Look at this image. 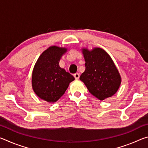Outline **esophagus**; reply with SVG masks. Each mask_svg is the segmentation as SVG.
<instances>
[{"mask_svg":"<svg viewBox=\"0 0 148 148\" xmlns=\"http://www.w3.org/2000/svg\"><path fill=\"white\" fill-rule=\"evenodd\" d=\"M74 76L75 77V79H79V74L78 73H76L74 74Z\"/></svg>","mask_w":148,"mask_h":148,"instance_id":"esophagus-1","label":"esophagus"}]
</instances>
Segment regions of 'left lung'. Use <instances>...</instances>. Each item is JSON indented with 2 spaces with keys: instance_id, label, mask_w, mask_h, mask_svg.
<instances>
[{
  "instance_id": "left-lung-1",
  "label": "left lung",
  "mask_w": 148,
  "mask_h": 148,
  "mask_svg": "<svg viewBox=\"0 0 148 148\" xmlns=\"http://www.w3.org/2000/svg\"><path fill=\"white\" fill-rule=\"evenodd\" d=\"M86 70L79 79L90 93L101 101L114 95L121 84V76L110 56L101 48L83 49Z\"/></svg>"
}]
</instances>
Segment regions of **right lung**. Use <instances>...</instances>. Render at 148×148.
<instances>
[{
    "mask_svg": "<svg viewBox=\"0 0 148 148\" xmlns=\"http://www.w3.org/2000/svg\"><path fill=\"white\" fill-rule=\"evenodd\" d=\"M66 48L51 46L42 53L34 65L32 86L40 98L48 102L58 101L64 94L74 77L59 66Z\"/></svg>",
    "mask_w": 148,
    "mask_h": 148,
    "instance_id": "obj_1",
    "label": "right lung"
}]
</instances>
